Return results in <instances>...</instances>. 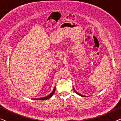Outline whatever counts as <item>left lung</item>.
Here are the masks:
<instances>
[{"label": "left lung", "mask_w": 121, "mask_h": 121, "mask_svg": "<svg viewBox=\"0 0 121 121\" xmlns=\"http://www.w3.org/2000/svg\"><path fill=\"white\" fill-rule=\"evenodd\" d=\"M73 89H74V91H75L76 93H77L78 95H79V96H82V97H86V96H84V95H82V94H79V93H78V92L77 91H76L75 90V89L73 87Z\"/></svg>", "instance_id": "obj_1"}]
</instances>
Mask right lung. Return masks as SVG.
<instances>
[{
  "instance_id": "right-lung-1",
  "label": "right lung",
  "mask_w": 121,
  "mask_h": 121,
  "mask_svg": "<svg viewBox=\"0 0 121 121\" xmlns=\"http://www.w3.org/2000/svg\"><path fill=\"white\" fill-rule=\"evenodd\" d=\"M55 90H56V86H54L53 90L52 92H51V93L48 95L46 97H41V98H37V99H32L33 100H47V99H48L49 98H51V97L54 94V92H55Z\"/></svg>"
}]
</instances>
